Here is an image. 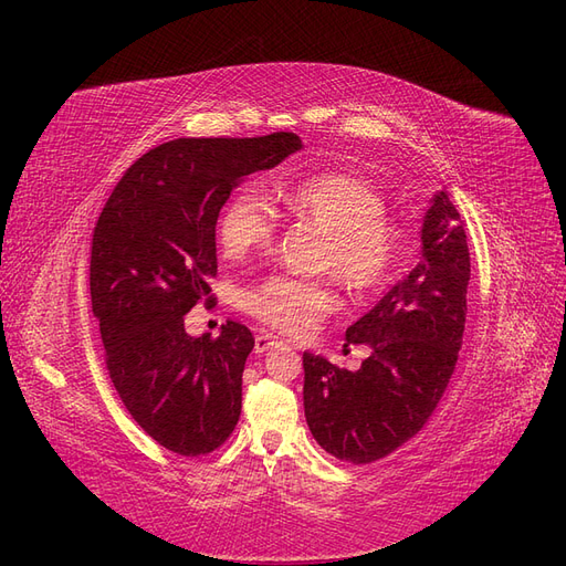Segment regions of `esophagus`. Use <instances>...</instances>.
<instances>
[{
  "label": "esophagus",
  "mask_w": 566,
  "mask_h": 566,
  "mask_svg": "<svg viewBox=\"0 0 566 566\" xmlns=\"http://www.w3.org/2000/svg\"><path fill=\"white\" fill-rule=\"evenodd\" d=\"M279 345V337L271 333H260L254 337V354H266L269 349H273Z\"/></svg>",
  "instance_id": "1"
}]
</instances>
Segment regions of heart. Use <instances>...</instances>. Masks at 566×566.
I'll list each match as a JSON object with an SVG mask.
<instances>
[{
	"label": "heart",
	"mask_w": 566,
	"mask_h": 566,
	"mask_svg": "<svg viewBox=\"0 0 566 566\" xmlns=\"http://www.w3.org/2000/svg\"><path fill=\"white\" fill-rule=\"evenodd\" d=\"M273 202L285 214L310 221L323 231L318 266L333 271L354 295L380 290L397 271L403 233L385 217V200L364 179L342 172H318L279 181ZM219 245L231 260L264 250L276 233V212L252 188L235 191L219 214ZM328 276L271 273L243 295V306L266 328L304 335L335 310Z\"/></svg>",
	"instance_id": "heart-1"
}]
</instances>
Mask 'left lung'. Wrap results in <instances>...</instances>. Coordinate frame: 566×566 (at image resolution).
I'll return each mask as SVG.
<instances>
[{
  "instance_id": "1",
  "label": "left lung",
  "mask_w": 566,
  "mask_h": 566,
  "mask_svg": "<svg viewBox=\"0 0 566 566\" xmlns=\"http://www.w3.org/2000/svg\"><path fill=\"white\" fill-rule=\"evenodd\" d=\"M422 260L347 328L368 345L358 370L304 352V416L318 447L366 465L413 439L434 413L465 333L470 250L447 191L422 219Z\"/></svg>"
}]
</instances>
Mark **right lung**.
<instances>
[{
	"label": "right lung",
	"mask_w": 566,
	"mask_h": 566,
	"mask_svg": "<svg viewBox=\"0 0 566 566\" xmlns=\"http://www.w3.org/2000/svg\"><path fill=\"white\" fill-rule=\"evenodd\" d=\"M300 148L293 132L167 142L127 169L98 214L90 290L106 368L129 416L167 451L212 453L241 418L252 333L227 321L217 339L191 337L184 316L212 302L214 227L233 188Z\"/></svg>",
	"instance_id": "1"
}]
</instances>
